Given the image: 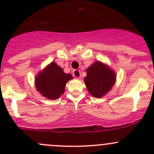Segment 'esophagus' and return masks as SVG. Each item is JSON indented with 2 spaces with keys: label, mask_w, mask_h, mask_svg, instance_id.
I'll use <instances>...</instances> for the list:
<instances>
[{
  "label": "esophagus",
  "mask_w": 154,
  "mask_h": 154,
  "mask_svg": "<svg viewBox=\"0 0 154 154\" xmlns=\"http://www.w3.org/2000/svg\"><path fill=\"white\" fill-rule=\"evenodd\" d=\"M73 74H74V76L76 77V78H80V74H80V71H79V70L75 69L73 71Z\"/></svg>",
  "instance_id": "obj_1"
}]
</instances>
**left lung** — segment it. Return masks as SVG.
I'll use <instances>...</instances> for the list:
<instances>
[{
	"mask_svg": "<svg viewBox=\"0 0 154 154\" xmlns=\"http://www.w3.org/2000/svg\"><path fill=\"white\" fill-rule=\"evenodd\" d=\"M84 83L88 92L94 97H103L116 83V73L101 62L93 63L87 68Z\"/></svg>",
	"mask_w": 154,
	"mask_h": 154,
	"instance_id": "1",
	"label": "left lung"
}]
</instances>
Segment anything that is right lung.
<instances>
[{"instance_id": "add662e5", "label": "right lung", "mask_w": 154, "mask_h": 154, "mask_svg": "<svg viewBox=\"0 0 154 154\" xmlns=\"http://www.w3.org/2000/svg\"><path fill=\"white\" fill-rule=\"evenodd\" d=\"M72 78L71 74H66L63 68L52 62L35 77V86L42 95L56 100L64 93L66 83Z\"/></svg>"}]
</instances>
